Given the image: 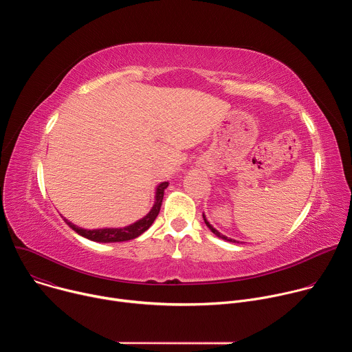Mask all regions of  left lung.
<instances>
[{
  "label": "left lung",
  "instance_id": "1",
  "mask_svg": "<svg viewBox=\"0 0 352 352\" xmlns=\"http://www.w3.org/2000/svg\"><path fill=\"white\" fill-rule=\"evenodd\" d=\"M204 220H205V223H206V226L209 227V230L214 234V235H217L219 238H221V239H224V241H228V242H236L238 243V241H235V239H232V238H228V236H226V235H223V234H220L209 221H208V219H206V216H205V213H204Z\"/></svg>",
  "mask_w": 352,
  "mask_h": 352
}]
</instances>
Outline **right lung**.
Segmentation results:
<instances>
[{
  "instance_id": "obj_1",
  "label": "right lung",
  "mask_w": 352,
  "mask_h": 352,
  "mask_svg": "<svg viewBox=\"0 0 352 352\" xmlns=\"http://www.w3.org/2000/svg\"><path fill=\"white\" fill-rule=\"evenodd\" d=\"M168 186V182H162L157 185L156 188V193H155V205L153 208L150 209V212L140 220L135 221L133 224H129L126 227L122 228H97V230H85L82 227H78L75 224H72L71 221H68L65 217L64 221L79 235L94 241V242H122V241H129L133 239L136 236H139L140 234H143L150 226L153 224V221L156 220L160 208H162V202H163V196H164V189Z\"/></svg>"
}]
</instances>
